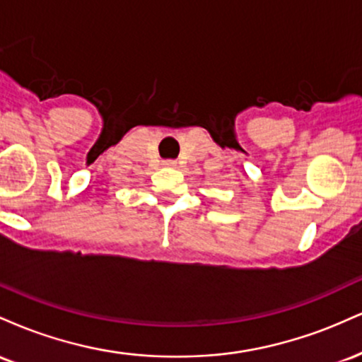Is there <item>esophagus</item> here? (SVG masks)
Returning a JSON list of instances; mask_svg holds the SVG:
<instances>
[{"instance_id":"obj_1","label":"esophagus","mask_w":362,"mask_h":362,"mask_svg":"<svg viewBox=\"0 0 362 362\" xmlns=\"http://www.w3.org/2000/svg\"><path fill=\"white\" fill-rule=\"evenodd\" d=\"M165 165H167V167H175V161H172V160L165 161Z\"/></svg>"}]
</instances>
